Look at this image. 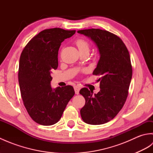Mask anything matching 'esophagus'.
Here are the masks:
<instances>
[{
  "label": "esophagus",
  "instance_id": "esophagus-1",
  "mask_svg": "<svg viewBox=\"0 0 153 153\" xmlns=\"http://www.w3.org/2000/svg\"><path fill=\"white\" fill-rule=\"evenodd\" d=\"M80 87L78 85H76L74 87V90H75V93H76V95H78L79 93V90H80Z\"/></svg>",
  "mask_w": 153,
  "mask_h": 153
}]
</instances>
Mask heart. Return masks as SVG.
I'll list each match as a JSON object with an SVG mask.
<instances>
[{"label": "heart", "mask_w": 153, "mask_h": 153, "mask_svg": "<svg viewBox=\"0 0 153 153\" xmlns=\"http://www.w3.org/2000/svg\"><path fill=\"white\" fill-rule=\"evenodd\" d=\"M76 46L78 48V49L80 51H88L89 50L90 44L87 41H86L84 39H78L76 41Z\"/></svg>", "instance_id": "heart-1"}]
</instances>
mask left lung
<instances>
[{"label": "left lung", "mask_w": 153, "mask_h": 153, "mask_svg": "<svg viewBox=\"0 0 153 153\" xmlns=\"http://www.w3.org/2000/svg\"><path fill=\"white\" fill-rule=\"evenodd\" d=\"M77 33L91 39L100 55L93 73L100 76L97 81L100 82V90L95 96L86 87L80 90L85 99L81 116L89 124H103L114 118L126 102L132 77L130 56L122 40L111 32L88 29Z\"/></svg>", "instance_id": "1"}]
</instances>
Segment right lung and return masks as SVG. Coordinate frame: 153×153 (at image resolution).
Instances as JSON below:
<instances>
[{
    "label": "right lung",
    "instance_id": "1",
    "mask_svg": "<svg viewBox=\"0 0 153 153\" xmlns=\"http://www.w3.org/2000/svg\"><path fill=\"white\" fill-rule=\"evenodd\" d=\"M76 33L61 28L45 30L25 45L19 58L18 81L23 102L31 119L39 124L51 126L61 118L74 87L53 89L51 71L56 70L61 43Z\"/></svg>",
    "mask_w": 153,
    "mask_h": 153
}]
</instances>
